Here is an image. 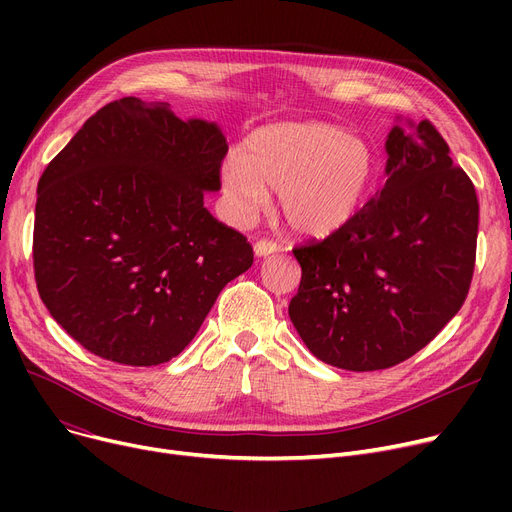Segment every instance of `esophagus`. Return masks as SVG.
I'll return each instance as SVG.
<instances>
[{"instance_id":"1","label":"esophagus","mask_w":512,"mask_h":512,"mask_svg":"<svg viewBox=\"0 0 512 512\" xmlns=\"http://www.w3.org/2000/svg\"><path fill=\"white\" fill-rule=\"evenodd\" d=\"M278 249L280 247L272 240H259V242H255V247H253L255 257H270V255L278 253Z\"/></svg>"}]
</instances>
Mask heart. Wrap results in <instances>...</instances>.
<instances>
[{"mask_svg": "<svg viewBox=\"0 0 512 512\" xmlns=\"http://www.w3.org/2000/svg\"><path fill=\"white\" fill-rule=\"evenodd\" d=\"M371 143L328 122H280L253 130L220 178L238 220H251L278 191L292 234L330 238L351 226L378 182Z\"/></svg>", "mask_w": 512, "mask_h": 512, "instance_id": "b5f03b06", "label": "heart"}]
</instances>
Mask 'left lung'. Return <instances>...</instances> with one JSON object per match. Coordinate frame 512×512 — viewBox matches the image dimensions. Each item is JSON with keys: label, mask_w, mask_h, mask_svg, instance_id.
Masks as SVG:
<instances>
[{"label": "left lung", "mask_w": 512, "mask_h": 512, "mask_svg": "<svg viewBox=\"0 0 512 512\" xmlns=\"http://www.w3.org/2000/svg\"><path fill=\"white\" fill-rule=\"evenodd\" d=\"M429 124L396 116L386 184L342 232L297 247L288 305L309 351L348 371L413 357L459 313L475 265L479 203Z\"/></svg>", "instance_id": "left-lung-1"}]
</instances>
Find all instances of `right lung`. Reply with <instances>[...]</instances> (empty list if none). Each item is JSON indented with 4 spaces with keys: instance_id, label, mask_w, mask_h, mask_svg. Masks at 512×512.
Here are the masks:
<instances>
[{
    "instance_id": "add662e5",
    "label": "right lung",
    "mask_w": 512,
    "mask_h": 512,
    "mask_svg": "<svg viewBox=\"0 0 512 512\" xmlns=\"http://www.w3.org/2000/svg\"><path fill=\"white\" fill-rule=\"evenodd\" d=\"M226 151L215 122L124 97L51 159L37 186L35 280L87 351L132 367L170 361L253 265L247 238L203 207Z\"/></svg>"
}]
</instances>
